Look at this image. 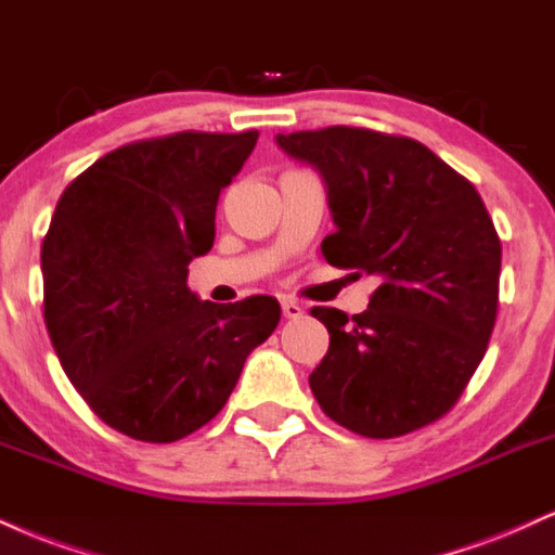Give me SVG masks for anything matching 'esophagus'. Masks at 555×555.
<instances>
[{"mask_svg": "<svg viewBox=\"0 0 555 555\" xmlns=\"http://www.w3.org/2000/svg\"><path fill=\"white\" fill-rule=\"evenodd\" d=\"M283 317L285 319H301L304 317V306L298 301H291V298H285V301H283Z\"/></svg>", "mask_w": 555, "mask_h": 555, "instance_id": "obj_1", "label": "esophagus"}]
</instances>
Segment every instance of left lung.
Returning a JSON list of instances; mask_svg holds the SVG:
<instances>
[{
  "label": "left lung",
  "mask_w": 555,
  "mask_h": 555,
  "mask_svg": "<svg viewBox=\"0 0 555 555\" xmlns=\"http://www.w3.org/2000/svg\"><path fill=\"white\" fill-rule=\"evenodd\" d=\"M327 184L335 233L322 254L374 275L363 314L314 306L330 350L311 371L332 421L395 439L454 408L483 361L499 311L501 241L465 176L410 137L361 127L278 134Z\"/></svg>",
  "instance_id": "8db88e82"
}]
</instances>
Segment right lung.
<instances>
[{
  "label": "right lung",
  "mask_w": 555,
  "mask_h": 555,
  "mask_svg": "<svg viewBox=\"0 0 555 555\" xmlns=\"http://www.w3.org/2000/svg\"><path fill=\"white\" fill-rule=\"evenodd\" d=\"M176 132L98 158L56 202L41 246L43 319L64 374L116 431L171 444L210 423L280 304L199 301L189 262L212 249L220 189L257 145Z\"/></svg>",
  "instance_id": "add662e5"
}]
</instances>
